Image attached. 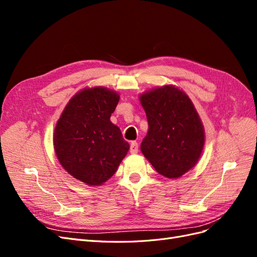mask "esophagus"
Here are the masks:
<instances>
[{
  "instance_id": "obj_1",
  "label": "esophagus",
  "mask_w": 257,
  "mask_h": 257,
  "mask_svg": "<svg viewBox=\"0 0 257 257\" xmlns=\"http://www.w3.org/2000/svg\"><path fill=\"white\" fill-rule=\"evenodd\" d=\"M130 151L131 153H137L138 152V144L136 142H132L130 145Z\"/></svg>"
}]
</instances>
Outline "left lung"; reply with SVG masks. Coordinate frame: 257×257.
I'll list each match as a JSON object with an SVG mask.
<instances>
[{
    "label": "left lung",
    "mask_w": 257,
    "mask_h": 257,
    "mask_svg": "<svg viewBox=\"0 0 257 257\" xmlns=\"http://www.w3.org/2000/svg\"><path fill=\"white\" fill-rule=\"evenodd\" d=\"M149 131L141 149L162 176L181 177L195 166L205 144L204 126L189 96L164 85L141 96Z\"/></svg>",
    "instance_id": "obj_1"
}]
</instances>
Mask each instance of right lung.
<instances>
[{"label":"right lung","instance_id":"right-lung-1","mask_svg":"<svg viewBox=\"0 0 257 257\" xmlns=\"http://www.w3.org/2000/svg\"><path fill=\"white\" fill-rule=\"evenodd\" d=\"M119 98L106 88L84 89L69 100L54 128L61 165L88 185H100L112 177L130 149L110 121Z\"/></svg>","mask_w":257,"mask_h":257}]
</instances>
